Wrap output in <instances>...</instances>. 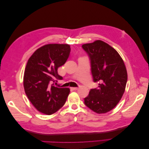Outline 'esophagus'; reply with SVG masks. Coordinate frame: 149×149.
<instances>
[{
  "mask_svg": "<svg viewBox=\"0 0 149 149\" xmlns=\"http://www.w3.org/2000/svg\"><path fill=\"white\" fill-rule=\"evenodd\" d=\"M78 89V88H76V87H74V88H71V89L73 90H77Z\"/></svg>",
  "mask_w": 149,
  "mask_h": 149,
  "instance_id": "obj_1",
  "label": "esophagus"
}]
</instances>
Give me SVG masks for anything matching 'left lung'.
Returning a JSON list of instances; mask_svg holds the SVG:
<instances>
[{
    "label": "left lung",
    "instance_id": "obj_1",
    "mask_svg": "<svg viewBox=\"0 0 149 149\" xmlns=\"http://www.w3.org/2000/svg\"><path fill=\"white\" fill-rule=\"evenodd\" d=\"M91 63L94 83L97 88L91 89L84 104L98 114L106 113L118 104L125 91L127 73L124 63L114 48L101 40L82 45Z\"/></svg>",
    "mask_w": 149,
    "mask_h": 149
}]
</instances>
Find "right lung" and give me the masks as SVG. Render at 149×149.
<instances>
[{
	"instance_id": "right-lung-1",
	"label": "right lung",
	"mask_w": 149,
	"mask_h": 149,
	"mask_svg": "<svg viewBox=\"0 0 149 149\" xmlns=\"http://www.w3.org/2000/svg\"><path fill=\"white\" fill-rule=\"evenodd\" d=\"M68 44H48L39 48L29 59L24 76L26 95L38 111L51 115L63 106L70 89L57 88L54 83L63 79L58 68L70 56Z\"/></svg>"
}]
</instances>
